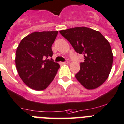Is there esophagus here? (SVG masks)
<instances>
[{
	"instance_id": "34e87169",
	"label": "esophagus",
	"mask_w": 124,
	"mask_h": 124,
	"mask_svg": "<svg viewBox=\"0 0 124 124\" xmlns=\"http://www.w3.org/2000/svg\"><path fill=\"white\" fill-rule=\"evenodd\" d=\"M60 64H69V61L66 60L65 62H60Z\"/></svg>"
}]
</instances>
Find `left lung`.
Here are the masks:
<instances>
[{"mask_svg": "<svg viewBox=\"0 0 124 124\" xmlns=\"http://www.w3.org/2000/svg\"><path fill=\"white\" fill-rule=\"evenodd\" d=\"M60 33L77 53L84 56L75 77L85 88L99 87L108 78L113 64L110 43L99 31L87 27L61 30Z\"/></svg>", "mask_w": 124, "mask_h": 124, "instance_id": "1", "label": "left lung"}]
</instances>
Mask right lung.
<instances>
[{
  "mask_svg": "<svg viewBox=\"0 0 124 124\" xmlns=\"http://www.w3.org/2000/svg\"><path fill=\"white\" fill-rule=\"evenodd\" d=\"M57 31L34 32L22 39L16 50V65L21 79L31 89H46L60 65L52 59V45Z\"/></svg>",
  "mask_w": 124,
  "mask_h": 124,
  "instance_id": "1",
  "label": "right lung"
}]
</instances>
